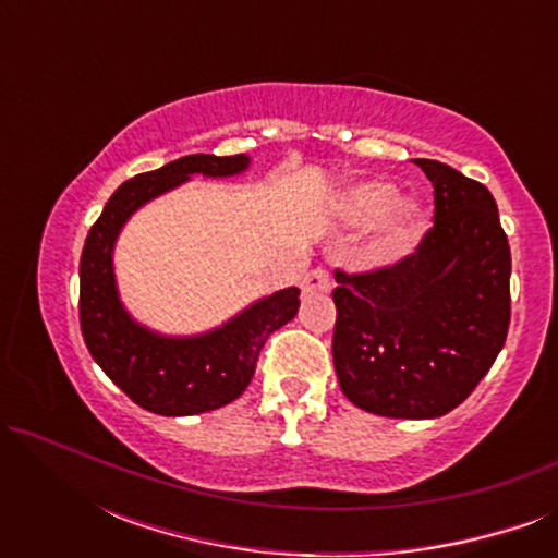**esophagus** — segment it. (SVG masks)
Segmentation results:
<instances>
[{"mask_svg": "<svg viewBox=\"0 0 558 558\" xmlns=\"http://www.w3.org/2000/svg\"><path fill=\"white\" fill-rule=\"evenodd\" d=\"M302 289L307 294H317V292H330L332 289V277L330 271L323 269V266H317V269H312L307 277L302 281Z\"/></svg>", "mask_w": 558, "mask_h": 558, "instance_id": "esophagus-1", "label": "esophagus"}]
</instances>
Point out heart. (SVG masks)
Segmentation results:
<instances>
[{
  "instance_id": "1",
  "label": "heart",
  "mask_w": 558,
  "mask_h": 558,
  "mask_svg": "<svg viewBox=\"0 0 558 558\" xmlns=\"http://www.w3.org/2000/svg\"><path fill=\"white\" fill-rule=\"evenodd\" d=\"M335 216L350 228L373 227L365 243V262L388 266L411 254L422 235L424 218L416 203L396 201L388 182H357L342 190L335 201Z\"/></svg>"
}]
</instances>
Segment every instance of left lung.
Here are the masks:
<instances>
[{
  "label": "left lung",
  "mask_w": 558,
  "mask_h": 558,
  "mask_svg": "<svg viewBox=\"0 0 558 558\" xmlns=\"http://www.w3.org/2000/svg\"><path fill=\"white\" fill-rule=\"evenodd\" d=\"M434 187V226L414 254L335 271L332 361L357 409L437 418L475 391L506 345L510 246L483 182L414 159Z\"/></svg>",
  "instance_id": "1"
}]
</instances>
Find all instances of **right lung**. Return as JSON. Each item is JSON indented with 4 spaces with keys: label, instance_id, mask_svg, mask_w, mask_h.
<instances>
[{
    "label": "right lung",
    "instance_id": "obj_1",
    "mask_svg": "<svg viewBox=\"0 0 558 558\" xmlns=\"http://www.w3.org/2000/svg\"><path fill=\"white\" fill-rule=\"evenodd\" d=\"M246 167V155H190L136 174L109 197L86 235L78 300L83 340L106 376L151 414L193 416L239 399L254 378L264 342L300 307V289L289 287L251 304L216 330L165 338L134 323L119 302L111 251L129 216L151 197L182 185L190 174L231 178Z\"/></svg>",
    "mask_w": 558,
    "mask_h": 558
}]
</instances>
